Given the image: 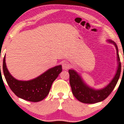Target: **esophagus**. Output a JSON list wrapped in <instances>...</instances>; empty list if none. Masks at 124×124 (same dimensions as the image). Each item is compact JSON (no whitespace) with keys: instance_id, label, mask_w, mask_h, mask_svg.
I'll return each mask as SVG.
<instances>
[{"instance_id":"1","label":"esophagus","mask_w":124,"mask_h":124,"mask_svg":"<svg viewBox=\"0 0 124 124\" xmlns=\"http://www.w3.org/2000/svg\"><path fill=\"white\" fill-rule=\"evenodd\" d=\"M69 65L66 62H64V63L62 64V69H64V70H67L69 68Z\"/></svg>"}]
</instances>
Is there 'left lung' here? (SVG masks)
I'll return each mask as SVG.
<instances>
[{"mask_svg": "<svg viewBox=\"0 0 124 124\" xmlns=\"http://www.w3.org/2000/svg\"><path fill=\"white\" fill-rule=\"evenodd\" d=\"M108 41L110 43L113 44L116 46L118 66L116 75L107 86L101 89H94L87 86L84 82L80 75L75 70H69V82L72 93L74 96L82 103L94 104L102 101L110 94L118 81L121 71V62H119L120 59L118 54V49L116 42L111 40H108Z\"/></svg>", "mask_w": 124, "mask_h": 124, "instance_id": "8db88e82", "label": "left lung"}]
</instances>
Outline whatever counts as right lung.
Masks as SVG:
<instances>
[{
	"instance_id": "1",
	"label": "right lung",
	"mask_w": 124,
	"mask_h": 124,
	"mask_svg": "<svg viewBox=\"0 0 124 124\" xmlns=\"http://www.w3.org/2000/svg\"><path fill=\"white\" fill-rule=\"evenodd\" d=\"M62 70V65H59L48 69L40 76L32 80H18L10 75L7 69L5 56L3 62L4 75L12 92L19 98L31 102L40 101L47 96L52 83Z\"/></svg>"
}]
</instances>
